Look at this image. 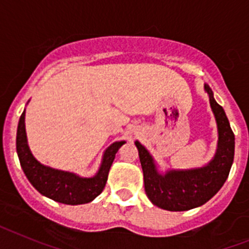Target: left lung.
I'll return each mask as SVG.
<instances>
[{"label": "left lung", "mask_w": 249, "mask_h": 249, "mask_svg": "<svg viewBox=\"0 0 249 249\" xmlns=\"http://www.w3.org/2000/svg\"><path fill=\"white\" fill-rule=\"evenodd\" d=\"M214 116L218 141L214 156L208 163L193 168H171L160 171L148 149L136 141L143 171L144 191L155 206L162 210L181 212L201 207L218 192L230 175L234 157V135L226 112L213 97V91L204 83Z\"/></svg>", "instance_id": "8db88e82"}]
</instances>
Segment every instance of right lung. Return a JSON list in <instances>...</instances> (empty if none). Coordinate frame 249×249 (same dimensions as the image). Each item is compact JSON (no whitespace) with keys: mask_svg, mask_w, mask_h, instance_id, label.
Instances as JSON below:
<instances>
[{"mask_svg":"<svg viewBox=\"0 0 249 249\" xmlns=\"http://www.w3.org/2000/svg\"><path fill=\"white\" fill-rule=\"evenodd\" d=\"M30 102V101H28ZM27 102V103H28ZM26 109L22 112L17 127L16 149L19 163L30 183L47 198L63 204H85L101 195L108 178L114 156L126 141H116L105 149L97 172L92 177H82L71 171L46 166L35 158L26 135Z\"/></svg>","mask_w":249,"mask_h":249,"instance_id":"add662e5","label":"right lung"}]
</instances>
